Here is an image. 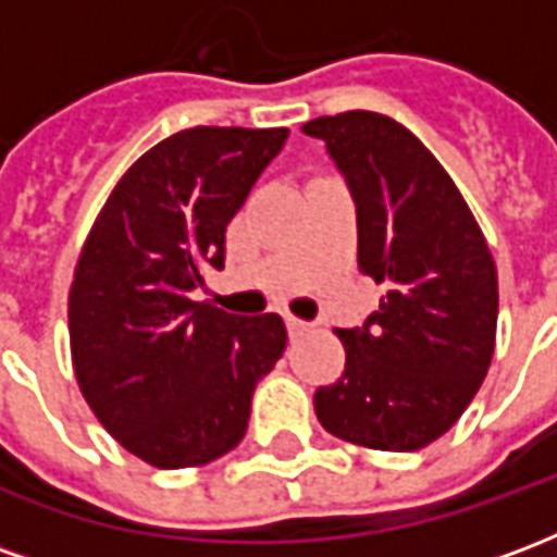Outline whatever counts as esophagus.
<instances>
[{"label":"esophagus","mask_w":557,"mask_h":557,"mask_svg":"<svg viewBox=\"0 0 557 557\" xmlns=\"http://www.w3.org/2000/svg\"><path fill=\"white\" fill-rule=\"evenodd\" d=\"M286 327H289V337H304L310 331V325L301 322V319H295V315H286Z\"/></svg>","instance_id":"34e87169"}]
</instances>
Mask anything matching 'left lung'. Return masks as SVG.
I'll return each mask as SVG.
<instances>
[{"label":"left lung","instance_id":"obj_1","mask_svg":"<svg viewBox=\"0 0 557 557\" xmlns=\"http://www.w3.org/2000/svg\"><path fill=\"white\" fill-rule=\"evenodd\" d=\"M325 139L358 208V268L385 286L367 325L339 327L346 370L315 391L331 435L420 450L462 418L486 379L498 271L454 178L409 127L349 110L301 127Z\"/></svg>","mask_w":557,"mask_h":557}]
</instances>
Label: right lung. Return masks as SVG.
Masks as SVG:
<instances>
[{"mask_svg":"<svg viewBox=\"0 0 557 557\" xmlns=\"http://www.w3.org/2000/svg\"><path fill=\"white\" fill-rule=\"evenodd\" d=\"M286 127H187L119 178L79 250L67 295L71 363L103 430L154 468L230 454L256 382L286 349L277 313L194 301L223 268L226 223Z\"/></svg>","mask_w":557,"mask_h":557,"instance_id":"1","label":"right lung"}]
</instances>
